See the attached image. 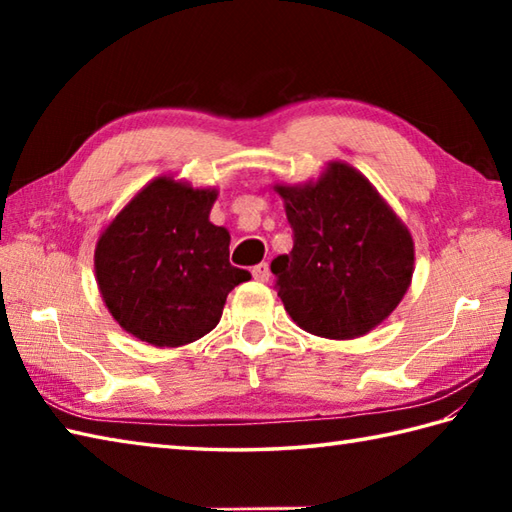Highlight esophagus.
<instances>
[{
  "mask_svg": "<svg viewBox=\"0 0 512 512\" xmlns=\"http://www.w3.org/2000/svg\"><path fill=\"white\" fill-rule=\"evenodd\" d=\"M253 277H255L257 281H268V277H270L268 264H266V262H264V264H257V266L253 268Z\"/></svg>",
  "mask_w": 512,
  "mask_h": 512,
  "instance_id": "34e87169",
  "label": "esophagus"
}]
</instances>
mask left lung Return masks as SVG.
<instances>
[{
  "instance_id": "1",
  "label": "left lung",
  "mask_w": 512,
  "mask_h": 512,
  "mask_svg": "<svg viewBox=\"0 0 512 512\" xmlns=\"http://www.w3.org/2000/svg\"><path fill=\"white\" fill-rule=\"evenodd\" d=\"M295 233L270 264L277 295L301 330L358 339L378 328L413 277V237L361 171L328 162L317 180L275 182Z\"/></svg>"
}]
</instances>
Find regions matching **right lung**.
Listing matches in <instances>:
<instances>
[{
  "label": "right lung",
  "mask_w": 512,
  "mask_h": 512,
  "mask_svg": "<svg viewBox=\"0 0 512 512\" xmlns=\"http://www.w3.org/2000/svg\"><path fill=\"white\" fill-rule=\"evenodd\" d=\"M217 189L176 176L147 182L94 248L105 308L121 328L156 347L202 339L222 319L228 292L250 273L228 262L231 235L209 215Z\"/></svg>",
  "instance_id": "1"
}]
</instances>
